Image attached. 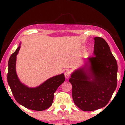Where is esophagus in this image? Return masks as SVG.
<instances>
[{
	"mask_svg": "<svg viewBox=\"0 0 125 125\" xmlns=\"http://www.w3.org/2000/svg\"><path fill=\"white\" fill-rule=\"evenodd\" d=\"M65 77L66 79L67 78H69L70 77V76H71V72L69 71H66L64 73Z\"/></svg>",
	"mask_w": 125,
	"mask_h": 125,
	"instance_id": "1",
	"label": "esophagus"
}]
</instances>
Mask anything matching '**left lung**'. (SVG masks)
I'll use <instances>...</instances> for the list:
<instances>
[{
    "mask_svg": "<svg viewBox=\"0 0 125 125\" xmlns=\"http://www.w3.org/2000/svg\"><path fill=\"white\" fill-rule=\"evenodd\" d=\"M93 56L75 70L69 81L73 101L83 111L95 110L108 104L117 85L118 65L103 38L95 37Z\"/></svg>",
    "mask_w": 125,
    "mask_h": 125,
    "instance_id": "8db88e82",
    "label": "left lung"
}]
</instances>
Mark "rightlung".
I'll return each instance as SVG.
<instances>
[{
    "mask_svg": "<svg viewBox=\"0 0 125 125\" xmlns=\"http://www.w3.org/2000/svg\"><path fill=\"white\" fill-rule=\"evenodd\" d=\"M20 45L21 42L8 61V83L15 100L20 105L31 110H45L52 105L54 92L65 80L64 74L62 73L49 78L35 88H30L21 83L16 71V56Z\"/></svg>",
    "mask_w": 125,
    "mask_h": 125,
    "instance_id": "obj_1",
    "label": "right lung"
}]
</instances>
